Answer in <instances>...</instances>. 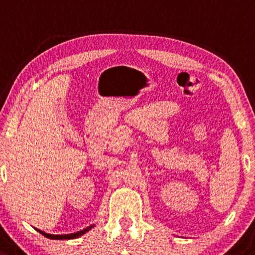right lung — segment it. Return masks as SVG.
<instances>
[{"label":"right lung","instance_id":"1","mask_svg":"<svg viewBox=\"0 0 255 255\" xmlns=\"http://www.w3.org/2000/svg\"><path fill=\"white\" fill-rule=\"evenodd\" d=\"M91 228H94V225H90V227H88V228L83 229V230H81V231H77V233H73V234H67V235H50V234L44 233V231L38 230V229H36V230L38 231L39 234H42L43 236L48 237V239H51V240H72V239H77V237H79V236L84 235V234L87 233V231H89Z\"/></svg>","mask_w":255,"mask_h":255}]
</instances>
